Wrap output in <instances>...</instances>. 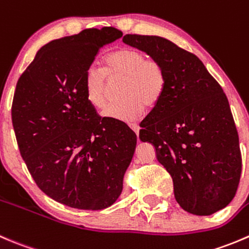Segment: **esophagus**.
Segmentation results:
<instances>
[{
	"mask_svg": "<svg viewBox=\"0 0 249 249\" xmlns=\"http://www.w3.org/2000/svg\"><path fill=\"white\" fill-rule=\"evenodd\" d=\"M129 127L132 128V130L135 133V134H137V135L139 134V125L135 124H129Z\"/></svg>",
	"mask_w": 249,
	"mask_h": 249,
	"instance_id": "esophagus-1",
	"label": "esophagus"
}]
</instances>
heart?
Masks as SVG:
<instances>
[{"instance_id":"1","label":"heart","mask_w":249,"mask_h":249,"mask_svg":"<svg viewBox=\"0 0 249 249\" xmlns=\"http://www.w3.org/2000/svg\"><path fill=\"white\" fill-rule=\"evenodd\" d=\"M107 75L109 80L122 78L121 102L104 111L110 119L132 122L142 116L144 107H154L161 100L166 88V71L154 58H145L137 49L120 48L107 54L104 66H92L85 76V94L92 107L104 109L107 102Z\"/></svg>"}]
</instances>
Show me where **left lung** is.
<instances>
[{"instance_id":"8db88e82","label":"left lung","mask_w":249,"mask_h":249,"mask_svg":"<svg viewBox=\"0 0 249 249\" xmlns=\"http://www.w3.org/2000/svg\"><path fill=\"white\" fill-rule=\"evenodd\" d=\"M122 41L166 71L163 95L140 124L139 138L155 146L173 179L177 202L195 215L225 208L237 191L242 159L223 88L195 54L169 40L125 35Z\"/></svg>"}]
</instances>
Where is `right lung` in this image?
Segmentation results:
<instances>
[{
	"mask_svg": "<svg viewBox=\"0 0 249 249\" xmlns=\"http://www.w3.org/2000/svg\"><path fill=\"white\" fill-rule=\"evenodd\" d=\"M117 29H86L51 41L21 73L12 122L21 157L38 188L72 208L98 211L119 198L137 135L102 117L85 94V76Z\"/></svg>",
	"mask_w": 249,
	"mask_h": 249,
	"instance_id": "right-lung-1",
	"label": "right lung"
}]
</instances>
